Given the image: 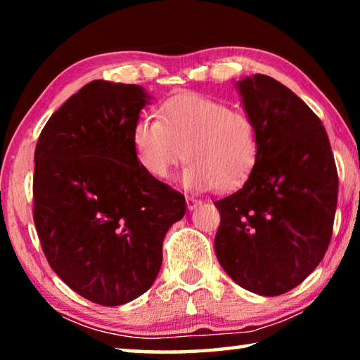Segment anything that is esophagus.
Returning <instances> with one entry per match:
<instances>
[{
	"label": "esophagus",
	"mask_w": 360,
	"mask_h": 360,
	"mask_svg": "<svg viewBox=\"0 0 360 360\" xmlns=\"http://www.w3.org/2000/svg\"><path fill=\"white\" fill-rule=\"evenodd\" d=\"M186 202H187V208H188V211H192V210L197 208V206L202 205V202H200L198 198H193V197H187V198H186Z\"/></svg>",
	"instance_id": "34e87169"
}]
</instances>
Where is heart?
Segmentation results:
<instances>
[{
	"label": "heart",
	"mask_w": 360,
	"mask_h": 360,
	"mask_svg": "<svg viewBox=\"0 0 360 360\" xmlns=\"http://www.w3.org/2000/svg\"><path fill=\"white\" fill-rule=\"evenodd\" d=\"M158 117L143 115L133 127L139 165L154 178H167L184 157L187 187L231 191L252 173L259 157V133L251 115L200 94L168 98Z\"/></svg>",
	"instance_id": "b5f03b06"
}]
</instances>
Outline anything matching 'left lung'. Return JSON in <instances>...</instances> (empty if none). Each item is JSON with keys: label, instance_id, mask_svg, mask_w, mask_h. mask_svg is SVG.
<instances>
[{"label": "left lung", "instance_id": "8db88e82", "mask_svg": "<svg viewBox=\"0 0 360 360\" xmlns=\"http://www.w3.org/2000/svg\"><path fill=\"white\" fill-rule=\"evenodd\" d=\"M259 133V157L245 184L214 202V249L225 273L254 294L297 288L330 245L338 173L321 119L276 79L238 82Z\"/></svg>", "mask_w": 360, "mask_h": 360}]
</instances>
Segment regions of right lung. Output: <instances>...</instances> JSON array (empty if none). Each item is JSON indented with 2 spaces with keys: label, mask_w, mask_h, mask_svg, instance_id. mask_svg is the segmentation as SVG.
<instances>
[{
  "label": "right lung",
  "mask_w": 360,
  "mask_h": 360,
  "mask_svg": "<svg viewBox=\"0 0 360 360\" xmlns=\"http://www.w3.org/2000/svg\"><path fill=\"white\" fill-rule=\"evenodd\" d=\"M150 96L135 84L92 81L42 129L33 219L49 265L76 294L117 307L148 290L184 195L139 165L133 127Z\"/></svg>",
  "instance_id": "obj_1"
}]
</instances>
